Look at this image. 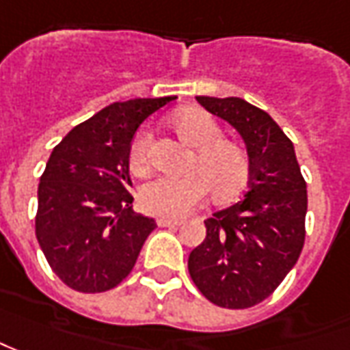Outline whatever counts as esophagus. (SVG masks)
I'll list each match as a JSON object with an SVG mask.
<instances>
[{
	"instance_id": "1",
	"label": "esophagus",
	"mask_w": 350,
	"mask_h": 350,
	"mask_svg": "<svg viewBox=\"0 0 350 350\" xmlns=\"http://www.w3.org/2000/svg\"><path fill=\"white\" fill-rule=\"evenodd\" d=\"M159 227H179V219H165V217H159L158 219Z\"/></svg>"
}]
</instances>
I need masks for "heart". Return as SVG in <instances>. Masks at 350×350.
<instances>
[{
	"label": "heart",
	"mask_w": 350,
	"mask_h": 350,
	"mask_svg": "<svg viewBox=\"0 0 350 350\" xmlns=\"http://www.w3.org/2000/svg\"><path fill=\"white\" fill-rule=\"evenodd\" d=\"M170 125L194 154L183 177H158L146 183L138 202L142 210L165 219H179L202 202L210 189L213 198L225 200L245 187L250 161L243 148L221 138V129L212 115L202 109H183L170 117ZM148 133H138L129 152L131 170H146Z\"/></svg>",
	"instance_id": "obj_1"
}]
</instances>
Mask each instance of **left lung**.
Instances as JSON below:
<instances>
[{"label": "left lung", "mask_w": 350, "mask_h": 350, "mask_svg": "<svg viewBox=\"0 0 350 350\" xmlns=\"http://www.w3.org/2000/svg\"><path fill=\"white\" fill-rule=\"evenodd\" d=\"M196 102L241 135L250 183L243 200L204 221L206 239L189 256V273L213 304L248 308L268 299L301 256L306 183L293 142L264 109L243 98Z\"/></svg>", "instance_id": "1"}]
</instances>
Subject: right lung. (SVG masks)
Segmentation results:
<instances>
[{
    "label": "right lung",
    "instance_id": "obj_1",
    "mask_svg": "<svg viewBox=\"0 0 350 350\" xmlns=\"http://www.w3.org/2000/svg\"><path fill=\"white\" fill-rule=\"evenodd\" d=\"M175 96L115 102L67 133L38 185L36 239L55 275L79 293L117 287L156 221L133 210L129 152L138 126Z\"/></svg>",
    "mask_w": 350,
    "mask_h": 350
}]
</instances>
